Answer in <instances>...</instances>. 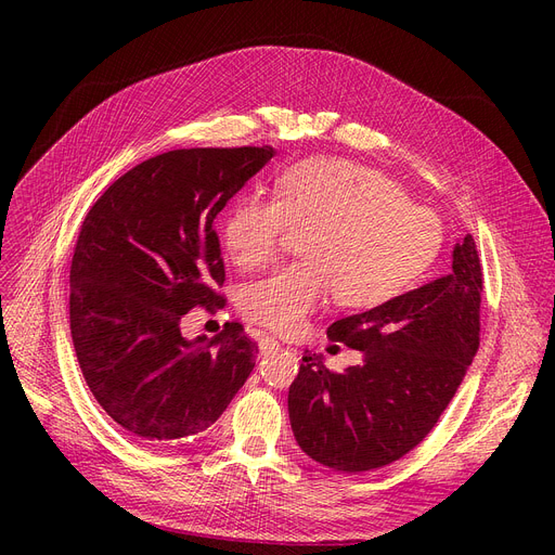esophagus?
I'll list each match as a JSON object with an SVG mask.
<instances>
[{"label":"esophagus","instance_id":"1","mask_svg":"<svg viewBox=\"0 0 555 555\" xmlns=\"http://www.w3.org/2000/svg\"><path fill=\"white\" fill-rule=\"evenodd\" d=\"M279 339L276 337H272V335H266V337H260L258 339V348H260V353L262 356H268V353H274V351H279Z\"/></svg>","mask_w":555,"mask_h":555}]
</instances>
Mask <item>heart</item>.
I'll return each mask as SVG.
<instances>
[{
    "mask_svg": "<svg viewBox=\"0 0 555 555\" xmlns=\"http://www.w3.org/2000/svg\"><path fill=\"white\" fill-rule=\"evenodd\" d=\"M287 231H306V260L249 283L241 308L251 322L293 335L335 295L369 310L400 297L434 262L441 218L406 199L387 175L346 159H308L285 170L274 199L247 195L229 209L222 243L241 270L274 260Z\"/></svg>",
    "mask_w": 555,
    "mask_h": 555,
    "instance_id": "obj_1",
    "label": "heart"
}]
</instances>
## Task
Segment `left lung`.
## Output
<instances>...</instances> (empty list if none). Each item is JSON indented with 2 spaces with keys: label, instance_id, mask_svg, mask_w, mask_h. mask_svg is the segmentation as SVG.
Masks as SVG:
<instances>
[{
  "label": "left lung",
  "instance_id": "8db88e82",
  "mask_svg": "<svg viewBox=\"0 0 555 555\" xmlns=\"http://www.w3.org/2000/svg\"><path fill=\"white\" fill-rule=\"evenodd\" d=\"M481 293V260L468 233L454 245L450 274L331 324L328 339L364 360L335 373L306 351L287 393L299 448L339 473L383 468L414 450L477 356Z\"/></svg>",
  "mask_w": 555,
  "mask_h": 555
}]
</instances>
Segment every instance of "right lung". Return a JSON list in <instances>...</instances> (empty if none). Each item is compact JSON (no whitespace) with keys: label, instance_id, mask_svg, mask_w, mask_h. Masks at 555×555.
I'll return each mask as SVG.
<instances>
[{"label":"right lung","instance_id":"right-lung-1","mask_svg":"<svg viewBox=\"0 0 555 555\" xmlns=\"http://www.w3.org/2000/svg\"><path fill=\"white\" fill-rule=\"evenodd\" d=\"M274 157L270 145L182 149L121 175L85 216L69 270V326L87 387L130 439L168 446L211 427L245 385L258 344L227 322L182 337L224 297L216 216Z\"/></svg>","mask_w":555,"mask_h":555}]
</instances>
